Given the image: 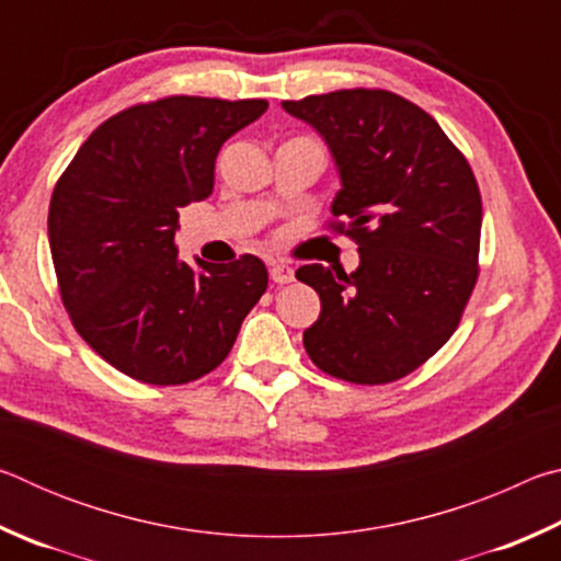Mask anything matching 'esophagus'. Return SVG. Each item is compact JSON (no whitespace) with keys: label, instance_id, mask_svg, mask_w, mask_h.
Instances as JSON below:
<instances>
[{"label":"esophagus","instance_id":"1","mask_svg":"<svg viewBox=\"0 0 561 561\" xmlns=\"http://www.w3.org/2000/svg\"><path fill=\"white\" fill-rule=\"evenodd\" d=\"M270 277L274 284H289L294 279V270L287 262H272L270 264Z\"/></svg>","mask_w":561,"mask_h":561}]
</instances>
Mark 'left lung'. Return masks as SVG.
<instances>
[{
	"label": "left lung",
	"mask_w": 561,
	"mask_h": 561,
	"mask_svg": "<svg viewBox=\"0 0 561 561\" xmlns=\"http://www.w3.org/2000/svg\"><path fill=\"white\" fill-rule=\"evenodd\" d=\"M282 106L334 153L341 190L327 227L360 254L351 274L297 270L321 299L304 348L341 381H398L453 336L470 301L480 274L478 180L431 113L398 93L341 89Z\"/></svg>",
	"instance_id": "1"
}]
</instances>
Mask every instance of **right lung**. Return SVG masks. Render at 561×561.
<instances>
[{"label":"right lung","instance_id":"1","mask_svg":"<svg viewBox=\"0 0 561 561\" xmlns=\"http://www.w3.org/2000/svg\"><path fill=\"white\" fill-rule=\"evenodd\" d=\"M264 99L168 96L136 103L91 133L56 180L49 247L79 336L113 368L150 386L215 371L267 291L254 254L227 264L178 260V210L205 201L215 158L257 121Z\"/></svg>","mask_w":561,"mask_h":561}]
</instances>
